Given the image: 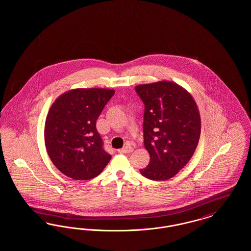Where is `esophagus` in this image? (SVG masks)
<instances>
[{
    "label": "esophagus",
    "mask_w": 251,
    "mask_h": 251,
    "mask_svg": "<svg viewBox=\"0 0 251 251\" xmlns=\"http://www.w3.org/2000/svg\"><path fill=\"white\" fill-rule=\"evenodd\" d=\"M132 151H133L132 147L130 146V145H127V146H125L124 148L120 149V150H119V152H120V153H131Z\"/></svg>",
    "instance_id": "34e87169"
}]
</instances>
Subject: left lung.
Segmentation results:
<instances>
[{"instance_id":"8db88e82","label":"left lung","mask_w":251,"mask_h":251,"mask_svg":"<svg viewBox=\"0 0 251 251\" xmlns=\"http://www.w3.org/2000/svg\"><path fill=\"white\" fill-rule=\"evenodd\" d=\"M145 104L144 146L150 164L140 169L144 177L166 180L189 162L200 141L201 121L191 94L171 81L135 86Z\"/></svg>"}]
</instances>
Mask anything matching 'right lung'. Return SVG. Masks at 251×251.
Listing matches in <instances>:
<instances>
[{"label":"right lung","instance_id":"obj_1","mask_svg":"<svg viewBox=\"0 0 251 251\" xmlns=\"http://www.w3.org/2000/svg\"><path fill=\"white\" fill-rule=\"evenodd\" d=\"M115 94L109 88H75L53 101L44 127V141L52 164L69 178L87 180L106 167L111 155L102 149L96 121Z\"/></svg>","mask_w":251,"mask_h":251}]
</instances>
